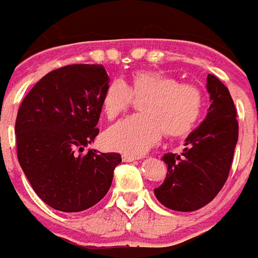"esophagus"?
I'll return each instance as SVG.
<instances>
[{
  "instance_id": "obj_1",
  "label": "esophagus",
  "mask_w": 258,
  "mask_h": 258,
  "mask_svg": "<svg viewBox=\"0 0 258 258\" xmlns=\"http://www.w3.org/2000/svg\"><path fill=\"white\" fill-rule=\"evenodd\" d=\"M141 158H144V157H142V156H135V154H128V153L123 154V161H134V160H141Z\"/></svg>"
}]
</instances>
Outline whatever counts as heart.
Masks as SVG:
<instances>
[{
	"label": "heart",
	"mask_w": 258,
	"mask_h": 258,
	"mask_svg": "<svg viewBox=\"0 0 258 258\" xmlns=\"http://www.w3.org/2000/svg\"><path fill=\"white\" fill-rule=\"evenodd\" d=\"M141 100V114L128 116L105 131V145L125 153H142L157 142L161 133L167 138L188 134L204 109V93L194 83L179 82L158 71H135L127 83L113 79L105 87L101 108L114 119Z\"/></svg>",
	"instance_id": "heart-1"
}]
</instances>
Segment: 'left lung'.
Masks as SVG:
<instances>
[{
  "label": "left lung",
  "mask_w": 258,
  "mask_h": 258,
  "mask_svg": "<svg viewBox=\"0 0 258 258\" xmlns=\"http://www.w3.org/2000/svg\"><path fill=\"white\" fill-rule=\"evenodd\" d=\"M211 106L207 119L186 139L182 154L163 157L168 173L156 197L164 207L192 212L205 207L224 186L238 141V120L232 97L215 75H208Z\"/></svg>",
  "instance_id": "8db88e82"
}]
</instances>
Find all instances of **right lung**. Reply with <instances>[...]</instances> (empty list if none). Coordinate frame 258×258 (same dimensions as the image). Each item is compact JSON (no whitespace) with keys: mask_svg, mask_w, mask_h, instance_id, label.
<instances>
[{"mask_svg":"<svg viewBox=\"0 0 258 258\" xmlns=\"http://www.w3.org/2000/svg\"><path fill=\"white\" fill-rule=\"evenodd\" d=\"M108 82L98 64L61 67L43 76L19 106L17 158L34 191L53 209L81 212L95 205L121 163L119 153L82 154L100 133Z\"/></svg>","mask_w":258,"mask_h":258,"instance_id":"right-lung-1","label":"right lung"}]
</instances>
